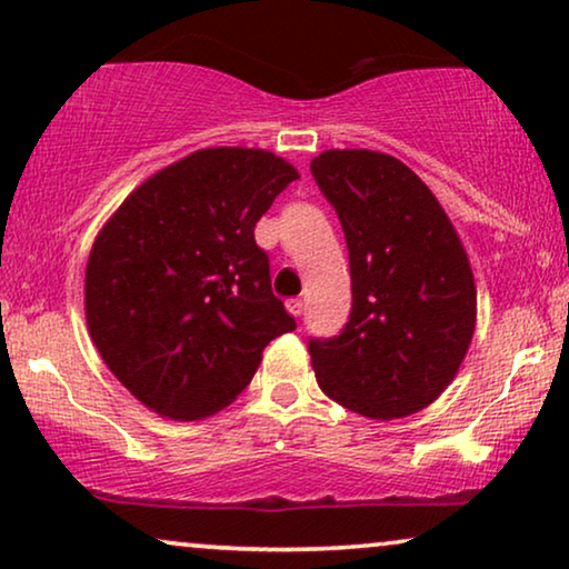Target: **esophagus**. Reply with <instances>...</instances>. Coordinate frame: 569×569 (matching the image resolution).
I'll list each match as a JSON object with an SVG mask.
<instances>
[{
    "mask_svg": "<svg viewBox=\"0 0 569 569\" xmlns=\"http://www.w3.org/2000/svg\"><path fill=\"white\" fill-rule=\"evenodd\" d=\"M287 310H290L295 318H300L302 310H306V302H302V298H290L287 300Z\"/></svg>",
    "mask_w": 569,
    "mask_h": 569,
    "instance_id": "obj_1",
    "label": "esophagus"
}]
</instances>
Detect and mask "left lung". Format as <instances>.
Segmentation results:
<instances>
[{
    "mask_svg": "<svg viewBox=\"0 0 569 569\" xmlns=\"http://www.w3.org/2000/svg\"><path fill=\"white\" fill-rule=\"evenodd\" d=\"M345 230L352 310L337 337L308 339L321 391L372 419L417 415L461 368L477 287L448 214L415 170L372 150L310 162Z\"/></svg>",
    "mask_w": 569,
    "mask_h": 569,
    "instance_id": "8db88e82",
    "label": "left lung"
}]
</instances>
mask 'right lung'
<instances>
[{"label": "right lung", "instance_id": "right-lung-1", "mask_svg": "<svg viewBox=\"0 0 569 569\" xmlns=\"http://www.w3.org/2000/svg\"><path fill=\"white\" fill-rule=\"evenodd\" d=\"M295 178L271 152L209 147L154 173L100 230L84 274L90 337L144 407L181 422L214 415L298 326L253 238Z\"/></svg>", "mask_w": 569, "mask_h": 569}]
</instances>
